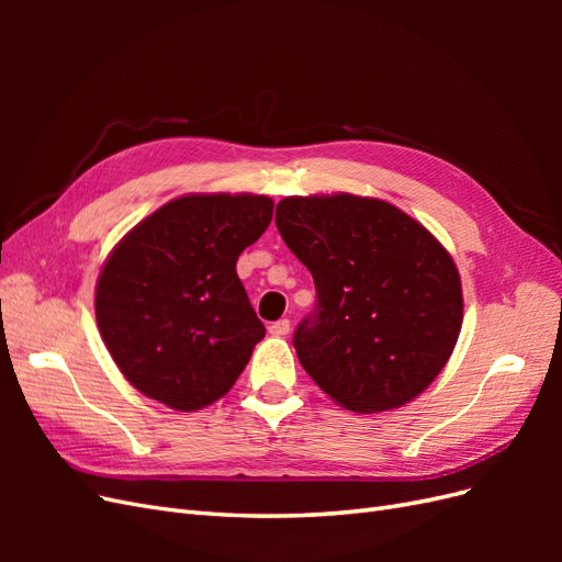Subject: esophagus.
Instances as JSON below:
<instances>
[{
    "label": "esophagus",
    "mask_w": 562,
    "mask_h": 562,
    "mask_svg": "<svg viewBox=\"0 0 562 562\" xmlns=\"http://www.w3.org/2000/svg\"><path fill=\"white\" fill-rule=\"evenodd\" d=\"M269 333H271V335H277V337L288 335V333H291V321H288V318H279V321H274V323H271V326H269Z\"/></svg>",
    "instance_id": "obj_1"
}]
</instances>
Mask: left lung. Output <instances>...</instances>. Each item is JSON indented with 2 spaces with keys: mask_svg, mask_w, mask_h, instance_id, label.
I'll return each instance as SVG.
<instances>
[{
  "mask_svg": "<svg viewBox=\"0 0 562 562\" xmlns=\"http://www.w3.org/2000/svg\"><path fill=\"white\" fill-rule=\"evenodd\" d=\"M277 227L316 285V307L293 335L310 378L363 415L417 398L462 330L450 252L401 209L353 194L288 196Z\"/></svg>",
  "mask_w": 562,
  "mask_h": 562,
  "instance_id": "8db88e82",
  "label": "left lung"
}]
</instances>
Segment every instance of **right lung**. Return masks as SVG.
<instances>
[{"label":"right lung","instance_id":"right-lung-1","mask_svg":"<svg viewBox=\"0 0 562 562\" xmlns=\"http://www.w3.org/2000/svg\"><path fill=\"white\" fill-rule=\"evenodd\" d=\"M274 201L190 194L135 225L95 285V321L124 378L173 411L223 398L265 337L236 260L271 223Z\"/></svg>","mask_w":562,"mask_h":562}]
</instances>
